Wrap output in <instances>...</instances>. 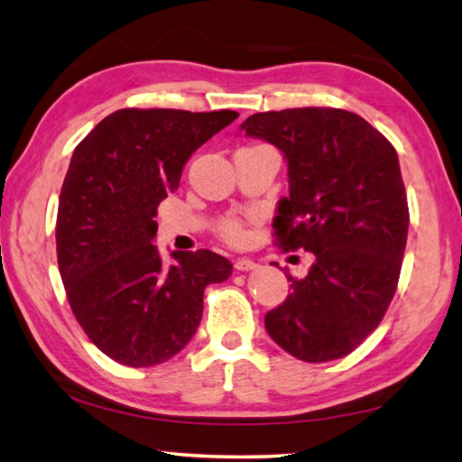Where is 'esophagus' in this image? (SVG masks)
I'll use <instances>...</instances> for the list:
<instances>
[{"label":"esophagus","mask_w":462,"mask_h":462,"mask_svg":"<svg viewBox=\"0 0 462 462\" xmlns=\"http://www.w3.org/2000/svg\"><path fill=\"white\" fill-rule=\"evenodd\" d=\"M234 269H236V271H253V269H256V263L253 259H246V256H242V259L234 261Z\"/></svg>","instance_id":"esophagus-1"}]
</instances>
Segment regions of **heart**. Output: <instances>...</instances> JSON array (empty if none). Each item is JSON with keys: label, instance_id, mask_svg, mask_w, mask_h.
Segmentation results:
<instances>
[{"label": "heart", "instance_id": "heart-1", "mask_svg": "<svg viewBox=\"0 0 462 462\" xmlns=\"http://www.w3.org/2000/svg\"><path fill=\"white\" fill-rule=\"evenodd\" d=\"M217 234H220L224 240L232 242V245H238V242H242L246 236L245 224H242L238 217H232V216L222 217V220L217 222Z\"/></svg>", "mask_w": 462, "mask_h": 462}]
</instances>
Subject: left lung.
<instances>
[{"instance_id":"8db88e82","label":"left lung","mask_w":462,"mask_h":462,"mask_svg":"<svg viewBox=\"0 0 462 462\" xmlns=\"http://www.w3.org/2000/svg\"><path fill=\"white\" fill-rule=\"evenodd\" d=\"M285 154L289 198L273 236L283 250L314 253L308 277L264 316L289 355L326 363L365 342L393 300L410 209L393 144L358 114L338 107L261 112L242 124Z\"/></svg>"}]
</instances>
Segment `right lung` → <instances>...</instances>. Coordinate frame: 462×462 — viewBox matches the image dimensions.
I'll return each mask as SVG.
<instances>
[{"mask_svg":"<svg viewBox=\"0 0 462 462\" xmlns=\"http://www.w3.org/2000/svg\"><path fill=\"white\" fill-rule=\"evenodd\" d=\"M236 118L232 109L126 107L75 148L59 198V271L75 319L116 363L173 358L198 330L206 287L230 277V261L208 248L173 253L165 267L152 217L191 152Z\"/></svg>","mask_w":462,"mask_h":462,"instance_id":"obj_1","label":"right lung"}]
</instances>
